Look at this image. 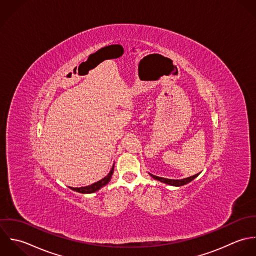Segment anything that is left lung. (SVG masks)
I'll list each match as a JSON object with an SVG mask.
<instances>
[{
	"instance_id": "8db88e82",
	"label": "left lung",
	"mask_w": 256,
	"mask_h": 256,
	"mask_svg": "<svg viewBox=\"0 0 256 256\" xmlns=\"http://www.w3.org/2000/svg\"><path fill=\"white\" fill-rule=\"evenodd\" d=\"M150 175L152 178H154L155 180H158V181H160V182H163V183L168 184V185H171V186H177V187H179V186H183V185H185V184L190 183V182L193 181L199 174H195V175H193V176H191V177H188V178H185V179H181V180H174V179L162 178V177H158V176L152 175V174H150Z\"/></svg>"
}]
</instances>
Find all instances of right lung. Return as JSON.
Here are the masks:
<instances>
[{"instance_id":"right-lung-1","label":"right lung","mask_w":256,"mask_h":256,"mask_svg":"<svg viewBox=\"0 0 256 256\" xmlns=\"http://www.w3.org/2000/svg\"><path fill=\"white\" fill-rule=\"evenodd\" d=\"M112 173H114V165H112V167L110 173H108L106 177H104L102 179H101L100 181H98V182H96V183H94V184H92V185H90V186L80 187V188H73V187H70V189L73 190V191H76V192H78V193H82V194H91V193H94V192L98 191L99 189H101L104 186H106V185L110 182Z\"/></svg>"}]
</instances>
